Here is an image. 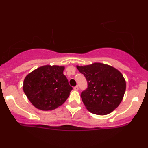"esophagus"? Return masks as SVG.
Here are the masks:
<instances>
[{
	"instance_id": "34e87169",
	"label": "esophagus",
	"mask_w": 148,
	"mask_h": 148,
	"mask_svg": "<svg viewBox=\"0 0 148 148\" xmlns=\"http://www.w3.org/2000/svg\"><path fill=\"white\" fill-rule=\"evenodd\" d=\"M74 90H79V87H78V86H74Z\"/></svg>"
}]
</instances>
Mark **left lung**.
Here are the masks:
<instances>
[{
	"label": "left lung",
	"instance_id": "8db88e82",
	"mask_svg": "<svg viewBox=\"0 0 148 148\" xmlns=\"http://www.w3.org/2000/svg\"><path fill=\"white\" fill-rule=\"evenodd\" d=\"M76 67L88 81V88L81 95L86 108L99 115L114 111L121 103L126 90V81L122 73L101 62Z\"/></svg>",
	"mask_w": 148,
	"mask_h": 148
}]
</instances>
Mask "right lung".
Listing matches in <instances>:
<instances>
[{
  "instance_id": "add662e5",
  "label": "right lung",
  "mask_w": 148,
  "mask_h": 148,
  "mask_svg": "<svg viewBox=\"0 0 148 148\" xmlns=\"http://www.w3.org/2000/svg\"><path fill=\"white\" fill-rule=\"evenodd\" d=\"M64 69V66L47 64L25 76L23 90L34 106L51 111L63 104L72 90L63 74Z\"/></svg>"
}]
</instances>
